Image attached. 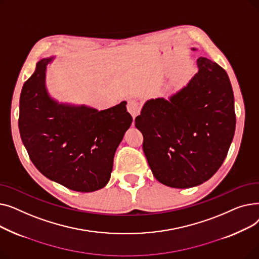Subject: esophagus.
Returning <instances> with one entry per match:
<instances>
[{
	"label": "esophagus",
	"mask_w": 259,
	"mask_h": 259,
	"mask_svg": "<svg viewBox=\"0 0 259 259\" xmlns=\"http://www.w3.org/2000/svg\"><path fill=\"white\" fill-rule=\"evenodd\" d=\"M127 110L132 115L133 118L137 116L140 113V104L138 103V101L129 100L128 104H127Z\"/></svg>",
	"instance_id": "34e87169"
}]
</instances>
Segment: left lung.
<instances>
[{"label": "left lung", "instance_id": "left-lung-1", "mask_svg": "<svg viewBox=\"0 0 259 259\" xmlns=\"http://www.w3.org/2000/svg\"><path fill=\"white\" fill-rule=\"evenodd\" d=\"M195 51V48H192ZM197 73L169 99L148 100L135 118L154 178L172 188H191L221 168L232 143L234 94L225 69L198 58Z\"/></svg>", "mask_w": 259, "mask_h": 259}]
</instances>
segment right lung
I'll return each instance as SVG.
<instances>
[{
    "label": "right lung",
    "mask_w": 259,
    "mask_h": 259,
    "mask_svg": "<svg viewBox=\"0 0 259 259\" xmlns=\"http://www.w3.org/2000/svg\"><path fill=\"white\" fill-rule=\"evenodd\" d=\"M54 58L39 60L22 88L21 139L33 165L47 179L73 191H97L110 180L115 151L132 116L125 101L99 111L51 98L46 70Z\"/></svg>",
    "instance_id": "1"
}]
</instances>
